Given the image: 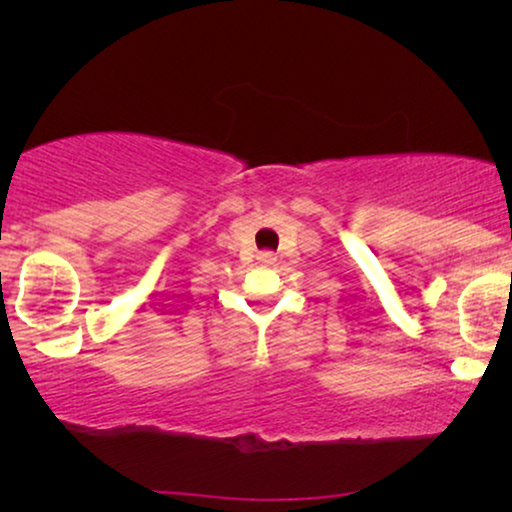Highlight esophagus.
<instances>
[{"label": "esophagus", "instance_id": "1", "mask_svg": "<svg viewBox=\"0 0 512 512\" xmlns=\"http://www.w3.org/2000/svg\"><path fill=\"white\" fill-rule=\"evenodd\" d=\"M258 261L261 263H275V254H272V251H261V254H258Z\"/></svg>", "mask_w": 512, "mask_h": 512}]
</instances>
